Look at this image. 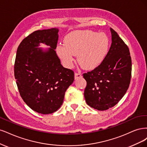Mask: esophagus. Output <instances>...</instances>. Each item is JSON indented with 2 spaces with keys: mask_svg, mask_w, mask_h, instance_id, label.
<instances>
[{
  "mask_svg": "<svg viewBox=\"0 0 147 147\" xmlns=\"http://www.w3.org/2000/svg\"><path fill=\"white\" fill-rule=\"evenodd\" d=\"M80 78H82V74L80 72H76L74 74V78L75 79H78Z\"/></svg>",
  "mask_w": 147,
  "mask_h": 147,
  "instance_id": "1",
  "label": "esophagus"
}]
</instances>
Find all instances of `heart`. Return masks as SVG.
<instances>
[{
  "label": "heart",
  "instance_id": "b5f03b06",
  "mask_svg": "<svg viewBox=\"0 0 147 147\" xmlns=\"http://www.w3.org/2000/svg\"><path fill=\"white\" fill-rule=\"evenodd\" d=\"M63 42L64 45L57 47V52L65 64L70 67L73 55H78V63L86 69L100 65L109 47V40L105 34L91 30L73 32L65 37Z\"/></svg>",
  "mask_w": 147,
  "mask_h": 147
}]
</instances>
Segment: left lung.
Masks as SVG:
<instances>
[{
	"label": "left lung",
	"instance_id": "8db88e82",
	"mask_svg": "<svg viewBox=\"0 0 147 147\" xmlns=\"http://www.w3.org/2000/svg\"><path fill=\"white\" fill-rule=\"evenodd\" d=\"M112 44L101 63L83 74L87 81L84 97L87 105L106 111L120 101L129 86L132 62L128 47L111 28Z\"/></svg>",
	"mask_w": 147,
	"mask_h": 147
}]
</instances>
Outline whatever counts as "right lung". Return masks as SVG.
Here are the masks:
<instances>
[{
	"instance_id": "add662e5",
	"label": "right lung",
	"mask_w": 147,
	"mask_h": 147,
	"mask_svg": "<svg viewBox=\"0 0 147 147\" xmlns=\"http://www.w3.org/2000/svg\"><path fill=\"white\" fill-rule=\"evenodd\" d=\"M58 32L55 28L32 32L16 52L14 71L19 92L28 106L42 114L59 109L74 80L73 71L64 68L56 54ZM40 43L51 48L43 51L36 48Z\"/></svg>"
}]
</instances>
